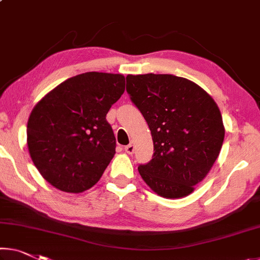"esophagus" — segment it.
<instances>
[{
    "label": "esophagus",
    "mask_w": 260,
    "mask_h": 260,
    "mask_svg": "<svg viewBox=\"0 0 260 260\" xmlns=\"http://www.w3.org/2000/svg\"><path fill=\"white\" fill-rule=\"evenodd\" d=\"M124 150H125L126 153L133 154L134 151H135V145H134V144H129V145H126V146L124 147Z\"/></svg>",
    "instance_id": "1"
}]
</instances>
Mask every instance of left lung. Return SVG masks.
Wrapping results in <instances>:
<instances>
[{"mask_svg": "<svg viewBox=\"0 0 260 260\" xmlns=\"http://www.w3.org/2000/svg\"><path fill=\"white\" fill-rule=\"evenodd\" d=\"M126 90L153 141L152 160L138 167L143 180L165 199L193 193L216 161L224 139L216 102L195 82L172 74H129Z\"/></svg>", "mask_w": 260, "mask_h": 260, "instance_id": "1", "label": "left lung"}]
</instances>
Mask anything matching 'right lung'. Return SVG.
Instances as JSON below:
<instances>
[{
  "instance_id": "obj_1",
  "label": "right lung",
  "mask_w": 260,
  "mask_h": 260,
  "mask_svg": "<svg viewBox=\"0 0 260 260\" xmlns=\"http://www.w3.org/2000/svg\"><path fill=\"white\" fill-rule=\"evenodd\" d=\"M124 89L123 74L87 72L65 80L34 107L27 149L47 182L78 194L100 180L116 153L106 116Z\"/></svg>"
}]
</instances>
